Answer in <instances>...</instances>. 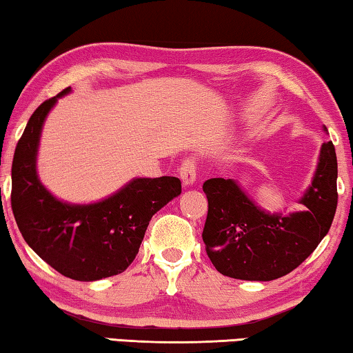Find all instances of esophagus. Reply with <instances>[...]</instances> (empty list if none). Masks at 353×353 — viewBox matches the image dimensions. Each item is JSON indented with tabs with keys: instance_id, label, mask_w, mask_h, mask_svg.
I'll use <instances>...</instances> for the list:
<instances>
[{
	"instance_id": "obj_1",
	"label": "esophagus",
	"mask_w": 353,
	"mask_h": 353,
	"mask_svg": "<svg viewBox=\"0 0 353 353\" xmlns=\"http://www.w3.org/2000/svg\"><path fill=\"white\" fill-rule=\"evenodd\" d=\"M180 178L186 188L192 186L197 180V169H195L194 159H184L180 167Z\"/></svg>"
}]
</instances>
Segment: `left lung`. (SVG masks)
<instances>
[{
    "label": "left lung",
    "instance_id": "8db88e82",
    "mask_svg": "<svg viewBox=\"0 0 353 353\" xmlns=\"http://www.w3.org/2000/svg\"><path fill=\"white\" fill-rule=\"evenodd\" d=\"M336 180L332 142L322 145L312 181L298 200L303 211L270 213L236 180L210 178L203 183L208 216L202 236L211 263L221 274L243 281H273L290 273L332 227L338 205Z\"/></svg>",
    "mask_w": 353,
    "mask_h": 353
}]
</instances>
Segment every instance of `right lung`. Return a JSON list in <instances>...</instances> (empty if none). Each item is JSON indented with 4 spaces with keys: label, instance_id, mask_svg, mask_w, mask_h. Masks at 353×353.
<instances>
[{
    "label": "right lung",
    "instance_id": "obj_1",
    "mask_svg": "<svg viewBox=\"0 0 353 353\" xmlns=\"http://www.w3.org/2000/svg\"><path fill=\"white\" fill-rule=\"evenodd\" d=\"M70 91L42 102L26 124L14 153L10 205L21 236L37 256L66 278L90 283L132 263L151 218L181 194V181L132 178L94 203L57 199L37 175V150L48 112Z\"/></svg>",
    "mask_w": 353,
    "mask_h": 353
}]
</instances>
